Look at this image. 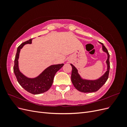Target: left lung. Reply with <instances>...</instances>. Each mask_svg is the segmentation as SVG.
<instances>
[{
  "mask_svg": "<svg viewBox=\"0 0 127 127\" xmlns=\"http://www.w3.org/2000/svg\"><path fill=\"white\" fill-rule=\"evenodd\" d=\"M101 43L102 45L103 50L107 54V59L106 61L107 65V69L105 74L100 78L94 80L83 79L80 77V75L78 74L77 69L72 64H70L72 67L71 76V82L74 87L80 92H83V93H91V92H96L105 83L108 79L110 68L109 61L110 55L105 46L102 43Z\"/></svg>",
  "mask_w": 127,
  "mask_h": 127,
  "instance_id": "obj_1",
  "label": "left lung"
}]
</instances>
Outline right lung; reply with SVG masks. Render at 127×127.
I'll list each match as a JSON object with an SVG mask.
<instances>
[{
  "instance_id": "obj_1",
  "label": "right lung",
  "mask_w": 127,
  "mask_h": 127,
  "mask_svg": "<svg viewBox=\"0 0 127 127\" xmlns=\"http://www.w3.org/2000/svg\"><path fill=\"white\" fill-rule=\"evenodd\" d=\"M32 40V39H31L23 42L17 48L13 69L17 82L24 90L33 94H39L44 93L50 89L53 83L56 73L64 66V64L51 65L45 69L36 78L26 77L19 70L18 59L21 49L25 44L31 43Z\"/></svg>"
}]
</instances>
